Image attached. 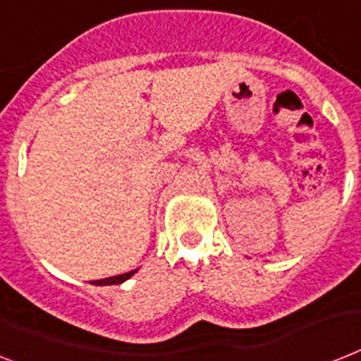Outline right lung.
<instances>
[{
  "mask_svg": "<svg viewBox=\"0 0 361 361\" xmlns=\"http://www.w3.org/2000/svg\"><path fill=\"white\" fill-rule=\"evenodd\" d=\"M137 271H131V272H126V274H118V276H111V278H104V280H96L92 282L94 286H114V283H122L126 282L128 278H131Z\"/></svg>",
  "mask_w": 361,
  "mask_h": 361,
  "instance_id": "add662e5",
  "label": "right lung"
}]
</instances>
